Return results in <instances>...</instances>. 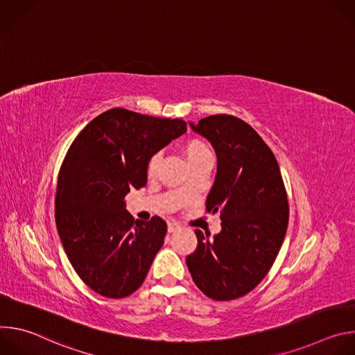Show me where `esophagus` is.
<instances>
[{"instance_id": "34e87169", "label": "esophagus", "mask_w": 355, "mask_h": 355, "mask_svg": "<svg viewBox=\"0 0 355 355\" xmlns=\"http://www.w3.org/2000/svg\"><path fill=\"white\" fill-rule=\"evenodd\" d=\"M167 230H168V233H174V232L180 230V225L175 223V222H170L168 226H167Z\"/></svg>"}]
</instances>
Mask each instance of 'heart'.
Segmentation results:
<instances>
[{
  "label": "heart",
  "mask_w": 355,
  "mask_h": 355,
  "mask_svg": "<svg viewBox=\"0 0 355 355\" xmlns=\"http://www.w3.org/2000/svg\"><path fill=\"white\" fill-rule=\"evenodd\" d=\"M182 153H184L187 162L191 164L200 157L211 155V150L200 139H189L182 146ZM157 166H159V156H153L148 160V167H147L148 174H155Z\"/></svg>",
  "instance_id": "b5f03b06"
}]
</instances>
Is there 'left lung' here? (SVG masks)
Masks as SVG:
<instances>
[{"mask_svg": "<svg viewBox=\"0 0 355 355\" xmlns=\"http://www.w3.org/2000/svg\"><path fill=\"white\" fill-rule=\"evenodd\" d=\"M191 129L215 148L218 171L207 211L220 214L222 230L187 257L195 285L214 300H233L254 289L272 267L285 239L289 207L278 162L244 121L212 115Z\"/></svg>", "mask_w": 355, "mask_h": 355, "instance_id": "1", "label": "left lung"}]
</instances>
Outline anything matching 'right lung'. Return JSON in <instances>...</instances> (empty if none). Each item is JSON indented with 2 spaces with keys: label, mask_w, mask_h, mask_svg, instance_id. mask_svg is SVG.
I'll return each instance as SVG.
<instances>
[{
  "label": "right lung",
  "mask_w": 355,
  "mask_h": 355,
  "mask_svg": "<svg viewBox=\"0 0 355 355\" xmlns=\"http://www.w3.org/2000/svg\"><path fill=\"white\" fill-rule=\"evenodd\" d=\"M187 132L181 119L114 108L92 119L63 160L56 226L78 277L105 297H125L144 281L164 244L166 222L135 220L125 196L147 184L148 160Z\"/></svg>",
  "instance_id": "right-lung-1"
}]
</instances>
